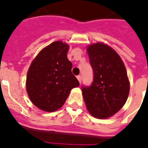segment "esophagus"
Instances as JSON below:
<instances>
[{
    "mask_svg": "<svg viewBox=\"0 0 148 148\" xmlns=\"http://www.w3.org/2000/svg\"><path fill=\"white\" fill-rule=\"evenodd\" d=\"M77 80H78V82L81 83V82H82V77H81V76H77Z\"/></svg>",
    "mask_w": 148,
    "mask_h": 148,
    "instance_id": "obj_1",
    "label": "esophagus"
}]
</instances>
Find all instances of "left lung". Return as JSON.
I'll return each mask as SVG.
<instances>
[{"label":"left lung","instance_id":"8db88e82","mask_svg":"<svg viewBox=\"0 0 148 148\" xmlns=\"http://www.w3.org/2000/svg\"><path fill=\"white\" fill-rule=\"evenodd\" d=\"M93 71V82L82 87L87 110L93 117L112 116L126 103L130 82L127 71L117 52L110 46L97 42L86 47Z\"/></svg>","mask_w":148,"mask_h":148}]
</instances>
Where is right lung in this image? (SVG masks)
<instances>
[{
	"mask_svg": "<svg viewBox=\"0 0 148 148\" xmlns=\"http://www.w3.org/2000/svg\"><path fill=\"white\" fill-rule=\"evenodd\" d=\"M70 46L55 41L42 49L27 71L26 90L31 101L42 111L55 112L61 108L73 88L79 82L71 73L68 60Z\"/></svg>",
	"mask_w": 148,
	"mask_h": 148,
	"instance_id": "right-lung-1",
	"label": "right lung"
}]
</instances>
